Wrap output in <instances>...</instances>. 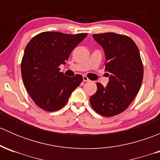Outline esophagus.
Here are the masks:
<instances>
[{
	"mask_svg": "<svg viewBox=\"0 0 160 160\" xmlns=\"http://www.w3.org/2000/svg\"><path fill=\"white\" fill-rule=\"evenodd\" d=\"M83 81H84V82H89L90 81L89 78H88V77H87V76H83Z\"/></svg>",
	"mask_w": 160,
	"mask_h": 160,
	"instance_id": "34e87169",
	"label": "esophagus"
}]
</instances>
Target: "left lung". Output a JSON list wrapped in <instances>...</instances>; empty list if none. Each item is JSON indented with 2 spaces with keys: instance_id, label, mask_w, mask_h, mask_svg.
<instances>
[{
  "instance_id": "8db88e82",
  "label": "left lung",
  "mask_w": 160,
  "mask_h": 160,
  "mask_svg": "<svg viewBox=\"0 0 160 160\" xmlns=\"http://www.w3.org/2000/svg\"><path fill=\"white\" fill-rule=\"evenodd\" d=\"M104 50L105 70L110 72L106 88L97 83L98 90L90 98L97 113L111 117L128 108L141 88L143 64L135 42L127 35L114 32L93 34Z\"/></svg>"
}]
</instances>
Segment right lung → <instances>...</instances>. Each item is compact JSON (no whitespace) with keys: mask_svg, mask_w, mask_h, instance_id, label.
I'll list each match as a JSON object with an SVG mask.
<instances>
[{"mask_svg":"<svg viewBox=\"0 0 160 160\" xmlns=\"http://www.w3.org/2000/svg\"><path fill=\"white\" fill-rule=\"evenodd\" d=\"M87 35L44 32L34 36L25 47L21 63L22 80L31 98L42 110L52 112L62 108L83 81L80 74L67 77L59 67L65 64Z\"/></svg>","mask_w":160,"mask_h":160,"instance_id":"add662e5","label":"right lung"}]
</instances>
